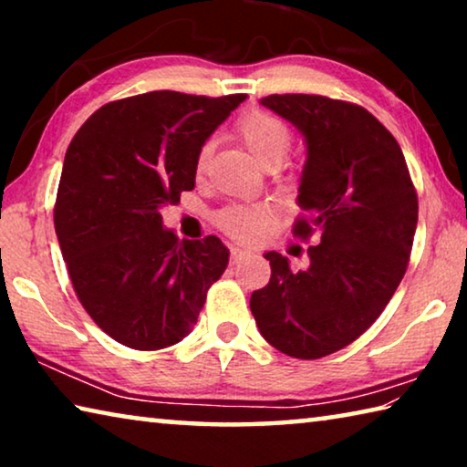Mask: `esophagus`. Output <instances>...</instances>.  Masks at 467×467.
<instances>
[{
    "label": "esophagus",
    "instance_id": "obj_1",
    "mask_svg": "<svg viewBox=\"0 0 467 467\" xmlns=\"http://www.w3.org/2000/svg\"><path fill=\"white\" fill-rule=\"evenodd\" d=\"M249 249H244V247H239V244H233L231 247V259H233V264H239L241 259H244L249 255Z\"/></svg>",
    "mask_w": 467,
    "mask_h": 467
}]
</instances>
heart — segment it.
I'll return each instance as SVG.
<instances>
[{
    "label": "heart",
    "instance_id": "obj_1",
    "mask_svg": "<svg viewBox=\"0 0 467 467\" xmlns=\"http://www.w3.org/2000/svg\"><path fill=\"white\" fill-rule=\"evenodd\" d=\"M244 146L259 162L280 164L286 158L292 146V133L288 125L278 117L262 109H251L236 123ZM212 144H203L195 158V177L202 179L208 171ZM270 223V208L265 205H233L218 214V224L223 231L236 241H255Z\"/></svg>",
    "mask_w": 467,
    "mask_h": 467
}]
</instances>
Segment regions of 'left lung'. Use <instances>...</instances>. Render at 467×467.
I'll return each instance as SVG.
<instances>
[{
	"mask_svg": "<svg viewBox=\"0 0 467 467\" xmlns=\"http://www.w3.org/2000/svg\"><path fill=\"white\" fill-rule=\"evenodd\" d=\"M259 105L300 131L295 234H317L309 267L267 251L272 278L251 295V313L275 350L321 358L373 326L404 278L418 197L395 138L367 109L315 94H272Z\"/></svg>",
	"mask_w": 467,
	"mask_h": 467,
	"instance_id": "obj_1",
	"label": "left lung"
}]
</instances>
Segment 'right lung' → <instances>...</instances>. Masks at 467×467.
Returning a JSON list of instances; mask_svg holds the SVG:
<instances>
[{
    "instance_id": "1",
    "label": "right lung",
    "mask_w": 467,
    "mask_h": 467,
    "mask_svg": "<svg viewBox=\"0 0 467 467\" xmlns=\"http://www.w3.org/2000/svg\"><path fill=\"white\" fill-rule=\"evenodd\" d=\"M244 99L138 94L99 109L69 144L55 233L86 313L119 344L181 342L224 274L223 241H179L161 210L195 187L197 152Z\"/></svg>"
}]
</instances>
